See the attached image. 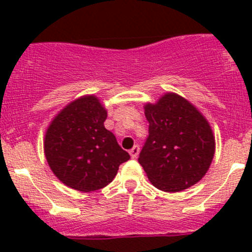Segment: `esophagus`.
<instances>
[{
  "label": "esophagus",
  "instance_id": "1",
  "mask_svg": "<svg viewBox=\"0 0 252 252\" xmlns=\"http://www.w3.org/2000/svg\"><path fill=\"white\" fill-rule=\"evenodd\" d=\"M139 151H140V149H139L138 145H135V146L133 147L131 150H129V154H130L131 158H136V156L139 155Z\"/></svg>",
  "mask_w": 252,
  "mask_h": 252
}]
</instances>
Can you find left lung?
<instances>
[{
  "mask_svg": "<svg viewBox=\"0 0 252 252\" xmlns=\"http://www.w3.org/2000/svg\"><path fill=\"white\" fill-rule=\"evenodd\" d=\"M149 136L139 163L150 182L162 191L177 192L196 184L215 155L210 124L189 101L166 94L156 105L147 103Z\"/></svg>",
  "mask_w": 252,
  "mask_h": 252,
  "instance_id": "left-lung-1",
  "label": "left lung"
}]
</instances>
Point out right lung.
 <instances>
[{"instance_id":"obj_1","label":"right lung","mask_w":252,"mask_h":252,"mask_svg":"<svg viewBox=\"0 0 252 252\" xmlns=\"http://www.w3.org/2000/svg\"><path fill=\"white\" fill-rule=\"evenodd\" d=\"M106 118L97 97L84 96L63 108L48 126L45 156L67 187L85 192L102 189L130 158L105 128Z\"/></svg>"}]
</instances>
